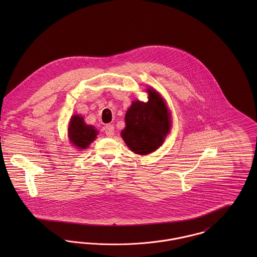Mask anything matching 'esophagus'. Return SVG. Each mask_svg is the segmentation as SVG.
I'll return each instance as SVG.
<instances>
[{"label":"esophagus","mask_w":257,"mask_h":257,"mask_svg":"<svg viewBox=\"0 0 257 257\" xmlns=\"http://www.w3.org/2000/svg\"><path fill=\"white\" fill-rule=\"evenodd\" d=\"M104 131H105V134L107 135V137H112L113 134H114V130H113V126L111 124H107L105 127H104Z\"/></svg>","instance_id":"1"}]
</instances>
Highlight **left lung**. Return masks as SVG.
<instances>
[{
	"instance_id": "left-lung-1",
	"label": "left lung",
	"mask_w": 257,
	"mask_h": 257,
	"mask_svg": "<svg viewBox=\"0 0 257 257\" xmlns=\"http://www.w3.org/2000/svg\"><path fill=\"white\" fill-rule=\"evenodd\" d=\"M167 107L155 90L148 89V101H134L125 113L121 138L134 152L146 155L160 147L171 124Z\"/></svg>"
}]
</instances>
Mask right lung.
I'll return each mask as SVG.
<instances>
[{"label":"right lung","mask_w":257,"mask_h":257,"mask_svg":"<svg viewBox=\"0 0 257 257\" xmlns=\"http://www.w3.org/2000/svg\"><path fill=\"white\" fill-rule=\"evenodd\" d=\"M68 134L70 142L74 147L85 149L94 140H96L98 132L94 126L86 124L82 116L73 115L70 119Z\"/></svg>","instance_id":"right-lung-1"}]
</instances>
